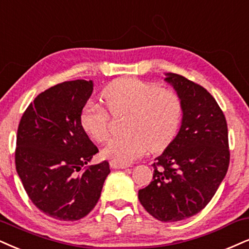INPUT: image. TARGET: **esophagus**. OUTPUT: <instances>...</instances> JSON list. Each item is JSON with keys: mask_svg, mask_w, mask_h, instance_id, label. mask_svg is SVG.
I'll return each mask as SVG.
<instances>
[{"mask_svg": "<svg viewBox=\"0 0 249 249\" xmlns=\"http://www.w3.org/2000/svg\"><path fill=\"white\" fill-rule=\"evenodd\" d=\"M109 164H110V167L115 168V170H118V168H127V167H129V164H127V162H120V161L110 160Z\"/></svg>", "mask_w": 249, "mask_h": 249, "instance_id": "obj_1", "label": "esophagus"}]
</instances>
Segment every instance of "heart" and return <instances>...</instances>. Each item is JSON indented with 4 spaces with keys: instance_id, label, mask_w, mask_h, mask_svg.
Instances as JSON below:
<instances>
[{
    "instance_id": "b5f03b06",
    "label": "heart",
    "mask_w": 249,
    "mask_h": 249,
    "mask_svg": "<svg viewBox=\"0 0 249 249\" xmlns=\"http://www.w3.org/2000/svg\"><path fill=\"white\" fill-rule=\"evenodd\" d=\"M101 97L113 115L128 112L124 124L127 133L113 139L103 151L110 160L133 161L146 150L157 152L165 149L176 137L183 112L177 92L128 77L109 83ZM79 122L94 142L105 143L109 139L110 115L97 101L90 100L83 106Z\"/></svg>"
}]
</instances>
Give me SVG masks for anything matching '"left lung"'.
Listing matches in <instances>:
<instances>
[{
    "mask_svg": "<svg viewBox=\"0 0 249 249\" xmlns=\"http://www.w3.org/2000/svg\"><path fill=\"white\" fill-rule=\"evenodd\" d=\"M165 79L182 101V124L152 164V181L139 190V199L152 217L171 223L207 207L226 176L230 150L225 115L209 92L178 73Z\"/></svg>",
    "mask_w": 249,
    "mask_h": 249,
    "instance_id": "left-lung-1",
    "label": "left lung"
}]
</instances>
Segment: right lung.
<instances>
[{
  "instance_id": "obj_1",
  "label": "right lung",
  "mask_w": 249,
  "mask_h": 249,
  "mask_svg": "<svg viewBox=\"0 0 249 249\" xmlns=\"http://www.w3.org/2000/svg\"><path fill=\"white\" fill-rule=\"evenodd\" d=\"M93 91L76 79L38 94L21 116L15 164L32 203L52 218L73 222L96 207L109 174L108 161L87 164L99 151L79 114Z\"/></svg>"
}]
</instances>
